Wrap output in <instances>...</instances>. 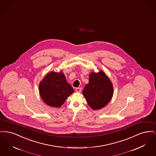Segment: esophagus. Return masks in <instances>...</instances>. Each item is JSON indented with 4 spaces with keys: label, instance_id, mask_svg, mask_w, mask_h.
Wrapping results in <instances>:
<instances>
[{
    "label": "esophagus",
    "instance_id": "34e87169",
    "mask_svg": "<svg viewBox=\"0 0 156 156\" xmlns=\"http://www.w3.org/2000/svg\"><path fill=\"white\" fill-rule=\"evenodd\" d=\"M75 91H76V92L80 93V92H81V88H76V89H75Z\"/></svg>",
    "mask_w": 156,
    "mask_h": 156
}]
</instances>
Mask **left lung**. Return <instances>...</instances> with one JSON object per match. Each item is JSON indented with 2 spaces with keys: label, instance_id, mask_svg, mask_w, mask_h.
Here are the masks:
<instances>
[{
  "label": "left lung",
  "instance_id": "1",
  "mask_svg": "<svg viewBox=\"0 0 156 156\" xmlns=\"http://www.w3.org/2000/svg\"><path fill=\"white\" fill-rule=\"evenodd\" d=\"M113 92L111 82L102 71L98 73H90L89 83L83 90V96L93 110L102 109L108 104Z\"/></svg>",
  "mask_w": 156,
  "mask_h": 156
}]
</instances>
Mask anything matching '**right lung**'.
<instances>
[{
    "instance_id": "add662e5",
    "label": "right lung",
    "mask_w": 156,
    "mask_h": 156,
    "mask_svg": "<svg viewBox=\"0 0 156 156\" xmlns=\"http://www.w3.org/2000/svg\"><path fill=\"white\" fill-rule=\"evenodd\" d=\"M40 94L48 106L59 108L74 92L62 72H51L47 75L39 85Z\"/></svg>"
}]
</instances>
